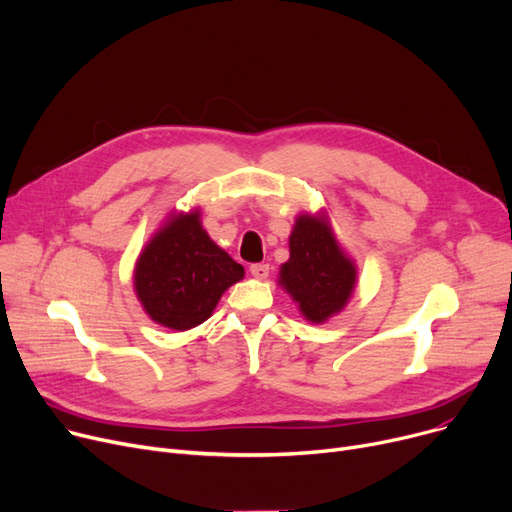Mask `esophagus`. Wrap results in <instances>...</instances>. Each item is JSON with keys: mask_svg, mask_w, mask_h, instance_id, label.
<instances>
[{"mask_svg": "<svg viewBox=\"0 0 512 512\" xmlns=\"http://www.w3.org/2000/svg\"><path fill=\"white\" fill-rule=\"evenodd\" d=\"M268 264H252L250 266V273H252V277H256V279H266L268 277Z\"/></svg>", "mask_w": 512, "mask_h": 512, "instance_id": "obj_1", "label": "esophagus"}]
</instances>
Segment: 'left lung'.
<instances>
[{
	"instance_id": "8db88e82",
	"label": "left lung",
	"mask_w": 512,
	"mask_h": 512,
	"mask_svg": "<svg viewBox=\"0 0 512 512\" xmlns=\"http://www.w3.org/2000/svg\"><path fill=\"white\" fill-rule=\"evenodd\" d=\"M357 270L345 256L326 215H299L289 235V260L279 285L306 320L320 324L339 314L355 289Z\"/></svg>"
}]
</instances>
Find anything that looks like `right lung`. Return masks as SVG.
Masks as SVG:
<instances>
[{
    "mask_svg": "<svg viewBox=\"0 0 512 512\" xmlns=\"http://www.w3.org/2000/svg\"><path fill=\"white\" fill-rule=\"evenodd\" d=\"M242 279L244 266L208 237L198 210L171 215L134 268V287L144 312L171 330L202 324L221 295Z\"/></svg>",
    "mask_w": 512,
    "mask_h": 512,
    "instance_id": "1",
    "label": "right lung"
}]
</instances>
